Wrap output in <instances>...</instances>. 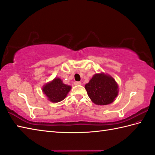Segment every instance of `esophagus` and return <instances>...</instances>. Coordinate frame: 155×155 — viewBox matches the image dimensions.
Segmentation results:
<instances>
[{
  "mask_svg": "<svg viewBox=\"0 0 155 155\" xmlns=\"http://www.w3.org/2000/svg\"><path fill=\"white\" fill-rule=\"evenodd\" d=\"M74 84H75V85H81V82H79V81H76V82H74Z\"/></svg>",
  "mask_w": 155,
  "mask_h": 155,
  "instance_id": "esophagus-1",
  "label": "esophagus"
}]
</instances>
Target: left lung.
Wrapping results in <instances>:
<instances>
[{"label":"left lung","mask_w":155,"mask_h":155,"mask_svg":"<svg viewBox=\"0 0 155 155\" xmlns=\"http://www.w3.org/2000/svg\"><path fill=\"white\" fill-rule=\"evenodd\" d=\"M88 96L97 105L111 104L118 93V86L114 78L104 73L96 74L85 84Z\"/></svg>","instance_id":"8db88e82"}]
</instances>
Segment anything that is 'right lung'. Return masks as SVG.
I'll return each mask as SVG.
<instances>
[{
	"label": "right lung",
	"mask_w": 155,
	"mask_h": 155,
	"mask_svg": "<svg viewBox=\"0 0 155 155\" xmlns=\"http://www.w3.org/2000/svg\"><path fill=\"white\" fill-rule=\"evenodd\" d=\"M71 87L64 84L59 78L54 79L43 87V92L50 101L57 103L62 101L71 91Z\"/></svg>",
	"instance_id": "right-lung-1"
}]
</instances>
